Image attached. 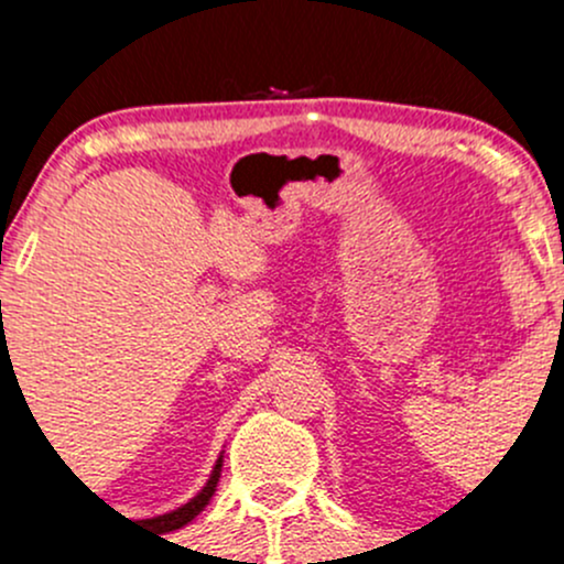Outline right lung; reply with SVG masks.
<instances>
[{"label": "right lung", "instance_id": "obj_1", "mask_svg": "<svg viewBox=\"0 0 564 564\" xmlns=\"http://www.w3.org/2000/svg\"><path fill=\"white\" fill-rule=\"evenodd\" d=\"M4 346H8V344H4V340H2V344H0L2 355H4ZM220 466H224V453H220L218 460H215L213 475H209V480L204 482V488H202V491L196 494V497L191 499V502L182 505V508L172 510V513H163V516H155V519H147V524L155 527L158 532H174V529L185 527L187 521L196 519V516L202 513V510L207 508V505H209V499H213L215 488H218V480H220Z\"/></svg>", "mask_w": 564, "mask_h": 564}]
</instances>
